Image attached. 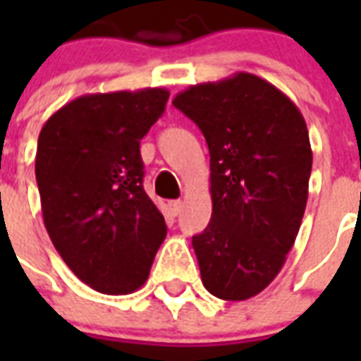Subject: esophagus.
<instances>
[{
	"mask_svg": "<svg viewBox=\"0 0 361 361\" xmlns=\"http://www.w3.org/2000/svg\"><path fill=\"white\" fill-rule=\"evenodd\" d=\"M166 208H169V214L172 215V217H176V215L181 212V208H183V204H181V200H170Z\"/></svg>",
	"mask_w": 361,
	"mask_h": 361,
	"instance_id": "1",
	"label": "esophagus"
}]
</instances>
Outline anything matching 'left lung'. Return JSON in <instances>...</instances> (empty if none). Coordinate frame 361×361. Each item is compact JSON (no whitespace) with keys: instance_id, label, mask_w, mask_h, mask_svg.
Segmentation results:
<instances>
[{"instance_id":"1","label":"left lung","mask_w":361,"mask_h":361,"mask_svg":"<svg viewBox=\"0 0 361 361\" xmlns=\"http://www.w3.org/2000/svg\"><path fill=\"white\" fill-rule=\"evenodd\" d=\"M172 104L209 149L212 221L192 236L202 283L221 300H249L277 277L302 225L307 125L285 93L251 73L191 86Z\"/></svg>"}]
</instances>
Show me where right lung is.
<instances>
[{
	"label": "right lung",
	"mask_w": 361,
	"mask_h": 361,
	"mask_svg": "<svg viewBox=\"0 0 361 361\" xmlns=\"http://www.w3.org/2000/svg\"><path fill=\"white\" fill-rule=\"evenodd\" d=\"M169 95L164 87L82 95L42 125L35 178L44 226L93 290H138L166 236L163 214L142 185L140 140Z\"/></svg>",
	"instance_id": "right-lung-1"
}]
</instances>
